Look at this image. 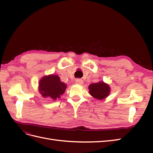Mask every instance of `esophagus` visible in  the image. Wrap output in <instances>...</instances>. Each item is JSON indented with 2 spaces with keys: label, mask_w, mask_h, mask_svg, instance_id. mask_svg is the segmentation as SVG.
Segmentation results:
<instances>
[{
  "label": "esophagus",
  "mask_w": 153,
  "mask_h": 153,
  "mask_svg": "<svg viewBox=\"0 0 153 153\" xmlns=\"http://www.w3.org/2000/svg\"><path fill=\"white\" fill-rule=\"evenodd\" d=\"M75 82L77 84H79V85H82L84 84V82L82 79H79V78H77V79L75 80Z\"/></svg>",
  "instance_id": "34e87169"
}]
</instances>
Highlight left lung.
<instances>
[{
    "label": "left lung",
    "instance_id": "1",
    "mask_svg": "<svg viewBox=\"0 0 153 153\" xmlns=\"http://www.w3.org/2000/svg\"><path fill=\"white\" fill-rule=\"evenodd\" d=\"M89 93L94 98L98 100H102L110 93L109 86L103 82L94 83L89 86Z\"/></svg>",
    "mask_w": 153,
    "mask_h": 153
}]
</instances>
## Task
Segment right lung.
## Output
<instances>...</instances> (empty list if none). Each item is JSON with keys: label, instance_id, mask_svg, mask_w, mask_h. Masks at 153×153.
<instances>
[{"label": "right lung", "instance_id": "add662e5", "mask_svg": "<svg viewBox=\"0 0 153 153\" xmlns=\"http://www.w3.org/2000/svg\"><path fill=\"white\" fill-rule=\"evenodd\" d=\"M39 85L41 95L44 98L52 100L60 98L66 88V85L60 80V78L54 75L44 76L40 80Z\"/></svg>", "mask_w": 153, "mask_h": 153}]
</instances>
